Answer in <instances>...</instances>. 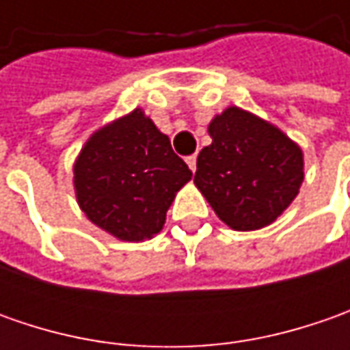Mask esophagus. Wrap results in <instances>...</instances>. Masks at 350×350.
Segmentation results:
<instances>
[{
    "instance_id": "34e87169",
    "label": "esophagus",
    "mask_w": 350,
    "mask_h": 350,
    "mask_svg": "<svg viewBox=\"0 0 350 350\" xmlns=\"http://www.w3.org/2000/svg\"><path fill=\"white\" fill-rule=\"evenodd\" d=\"M185 161H187V165L191 167V171L195 173V171H196V155H189V157H187Z\"/></svg>"
}]
</instances>
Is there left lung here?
Returning <instances> with one entry per match:
<instances>
[{
    "label": "left lung",
    "mask_w": 350,
    "mask_h": 350,
    "mask_svg": "<svg viewBox=\"0 0 350 350\" xmlns=\"http://www.w3.org/2000/svg\"><path fill=\"white\" fill-rule=\"evenodd\" d=\"M208 134L212 144L196 157L195 185L218 218L237 232L275 222L304 181L300 146L239 107L214 116Z\"/></svg>",
    "instance_id": "obj_1"
}]
</instances>
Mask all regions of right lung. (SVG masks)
Masks as SVG:
<instances>
[{
	"instance_id": "obj_1",
	"label": "right lung",
	"mask_w": 350,
	"mask_h": 350,
	"mask_svg": "<svg viewBox=\"0 0 350 350\" xmlns=\"http://www.w3.org/2000/svg\"><path fill=\"white\" fill-rule=\"evenodd\" d=\"M193 173L142 109L99 128L74 163L77 204L122 241L161 232L165 214Z\"/></svg>"
}]
</instances>
